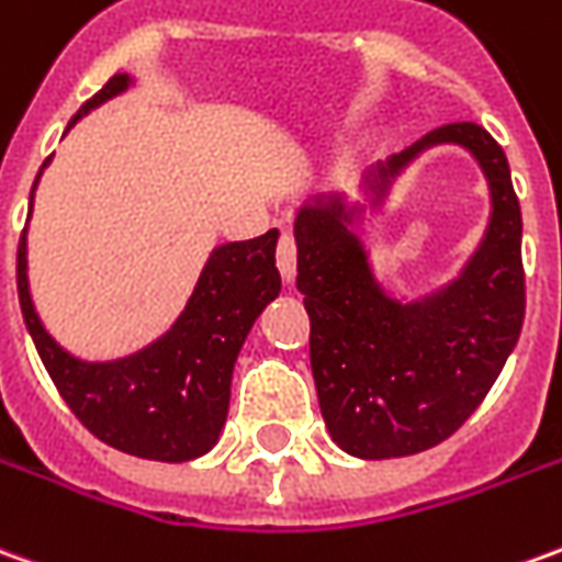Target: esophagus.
Returning a JSON list of instances; mask_svg holds the SVG:
<instances>
[{"label": "esophagus", "mask_w": 562, "mask_h": 562, "mask_svg": "<svg viewBox=\"0 0 562 562\" xmlns=\"http://www.w3.org/2000/svg\"><path fill=\"white\" fill-rule=\"evenodd\" d=\"M277 268H280L282 280L294 282L297 273V246H294L292 234H282L280 246H277Z\"/></svg>", "instance_id": "34e87169"}]
</instances>
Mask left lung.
<instances>
[{
  "instance_id": "1",
  "label": "left lung",
  "mask_w": 562,
  "mask_h": 562,
  "mask_svg": "<svg viewBox=\"0 0 562 562\" xmlns=\"http://www.w3.org/2000/svg\"><path fill=\"white\" fill-rule=\"evenodd\" d=\"M438 144L482 167L491 215L453 281L417 299L375 277L363 222L394 179ZM520 203L499 143L477 124H447L402 155L376 160L359 198H310L294 215L297 289L310 313V364L335 445L359 459L411 457L441 445L472 417L508 362L524 325Z\"/></svg>"
}]
</instances>
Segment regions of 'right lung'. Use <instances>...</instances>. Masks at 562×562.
<instances>
[{"mask_svg": "<svg viewBox=\"0 0 562 562\" xmlns=\"http://www.w3.org/2000/svg\"><path fill=\"white\" fill-rule=\"evenodd\" d=\"M131 88H136L131 72L109 78V85L81 105L66 131ZM48 164L50 158L42 164L35 186ZM277 240L280 231L273 227L255 240L215 246L186 307L164 335L127 356L81 359L50 335L35 310L23 227L18 246L21 313L63 402L100 441L121 453L158 462H188L210 453L225 429L237 356L261 310L282 289Z\"/></svg>", "mask_w": 562, "mask_h": 562, "instance_id": "add662e5", "label": "right lung"}]
</instances>
